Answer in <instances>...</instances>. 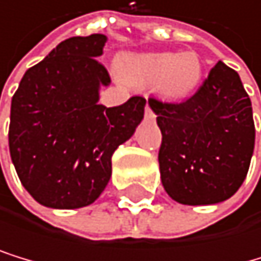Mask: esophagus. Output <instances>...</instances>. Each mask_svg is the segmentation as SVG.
<instances>
[{
  "mask_svg": "<svg viewBox=\"0 0 261 261\" xmlns=\"http://www.w3.org/2000/svg\"><path fill=\"white\" fill-rule=\"evenodd\" d=\"M155 118H156L155 113H153L151 108L147 105V106H145V119H147V121H155Z\"/></svg>",
  "mask_w": 261,
  "mask_h": 261,
  "instance_id": "1",
  "label": "esophagus"
}]
</instances>
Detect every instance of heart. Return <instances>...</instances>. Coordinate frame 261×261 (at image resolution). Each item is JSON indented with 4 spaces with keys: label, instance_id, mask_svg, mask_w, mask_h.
<instances>
[{
    "label": "heart",
    "instance_id": "obj_1",
    "mask_svg": "<svg viewBox=\"0 0 261 261\" xmlns=\"http://www.w3.org/2000/svg\"><path fill=\"white\" fill-rule=\"evenodd\" d=\"M119 72L125 82L142 88L153 87L163 98L179 101L194 95L202 85L205 66L194 51H163L124 56Z\"/></svg>",
    "mask_w": 261,
    "mask_h": 261
}]
</instances>
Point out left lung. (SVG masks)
I'll use <instances>...</instances> for the list:
<instances>
[{"label":"left lung","instance_id":"8db88e82","mask_svg":"<svg viewBox=\"0 0 261 261\" xmlns=\"http://www.w3.org/2000/svg\"><path fill=\"white\" fill-rule=\"evenodd\" d=\"M161 130L163 187L182 205H213L232 197L250 166L252 103L234 69L218 61L182 103L148 100Z\"/></svg>","mask_w":261,"mask_h":261}]
</instances>
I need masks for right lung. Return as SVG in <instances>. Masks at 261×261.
<instances>
[{
	"label": "right lung",
	"instance_id": "1",
	"mask_svg": "<svg viewBox=\"0 0 261 261\" xmlns=\"http://www.w3.org/2000/svg\"><path fill=\"white\" fill-rule=\"evenodd\" d=\"M106 37L61 41L24 74L11 101L9 151L22 186L40 205L72 210L93 203L108 186L111 156L143 119L147 100L98 105L111 84L98 63Z\"/></svg>",
	"mask_w": 261,
	"mask_h": 261
}]
</instances>
